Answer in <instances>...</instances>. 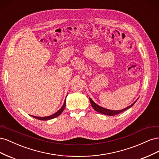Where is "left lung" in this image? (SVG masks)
<instances>
[{
	"mask_svg": "<svg viewBox=\"0 0 159 159\" xmlns=\"http://www.w3.org/2000/svg\"><path fill=\"white\" fill-rule=\"evenodd\" d=\"M89 101H90V103H91V106H92V107L96 111H98L100 113L102 114H104V115H109V116H113V115H116L120 113H121L123 111H125L128 109H129L130 107H131L133 105L136 103V102L137 100H136L135 102H134L133 104H131V105H129V106H128L127 107L123 109H121V110H118V111H115V110H109V109H107L105 108H103L102 107L99 106V105L96 104L90 98H89Z\"/></svg>",
	"mask_w": 159,
	"mask_h": 159,
	"instance_id": "left-lung-1",
	"label": "left lung"
}]
</instances>
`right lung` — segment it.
Masks as SVG:
<instances>
[{
  "mask_svg": "<svg viewBox=\"0 0 159 159\" xmlns=\"http://www.w3.org/2000/svg\"><path fill=\"white\" fill-rule=\"evenodd\" d=\"M65 107H66V99H65V102H64V103L63 106H62V107H61V109H59L58 111H57L56 113H55L54 114H53V115H50V116H48V117H41L33 116V115H31V116L33 117L36 118V119H39V120H42V121H47V120H50V119H54V118H55V117H57V116H59V115H60L62 112H63V111H64V109H65Z\"/></svg>",
  "mask_w": 159,
  "mask_h": 159,
  "instance_id": "add662e5",
  "label": "right lung"
}]
</instances>
